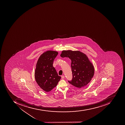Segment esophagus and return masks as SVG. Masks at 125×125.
<instances>
[{
	"label": "esophagus",
	"mask_w": 125,
	"mask_h": 125,
	"mask_svg": "<svg viewBox=\"0 0 125 125\" xmlns=\"http://www.w3.org/2000/svg\"><path fill=\"white\" fill-rule=\"evenodd\" d=\"M65 76L62 75L61 76L62 79H64L65 78Z\"/></svg>",
	"instance_id": "1"
}]
</instances>
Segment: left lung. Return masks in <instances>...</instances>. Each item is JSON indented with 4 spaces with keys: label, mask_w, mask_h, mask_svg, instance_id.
<instances>
[{
    "label": "left lung",
    "mask_w": 125,
    "mask_h": 125,
    "mask_svg": "<svg viewBox=\"0 0 125 125\" xmlns=\"http://www.w3.org/2000/svg\"><path fill=\"white\" fill-rule=\"evenodd\" d=\"M62 58L68 57L71 60L73 78L68 82L77 88L84 87L90 82L94 76V69L86 55L80 51H63Z\"/></svg>",
    "instance_id": "obj_1"
}]
</instances>
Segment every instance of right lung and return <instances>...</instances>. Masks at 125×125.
Returning a JSON list of instances; mask_svg holds the SVG:
<instances>
[{
    "mask_svg": "<svg viewBox=\"0 0 125 125\" xmlns=\"http://www.w3.org/2000/svg\"><path fill=\"white\" fill-rule=\"evenodd\" d=\"M58 54L57 51H48L39 57L36 65L35 78L43 90L48 92L56 87L61 78L53 66V61Z\"/></svg>",
    "mask_w": 125,
    "mask_h": 125,
    "instance_id": "right-lung-1",
    "label": "right lung"
}]
</instances>
